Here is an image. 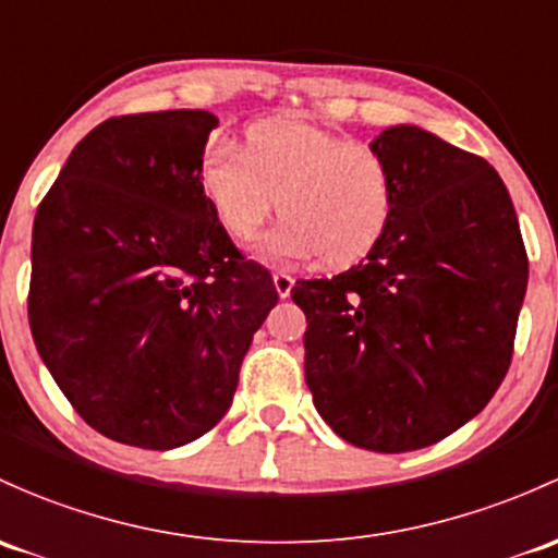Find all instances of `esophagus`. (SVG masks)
I'll return each instance as SVG.
<instances>
[{
    "instance_id": "1",
    "label": "esophagus",
    "mask_w": 558,
    "mask_h": 558,
    "mask_svg": "<svg viewBox=\"0 0 558 558\" xmlns=\"http://www.w3.org/2000/svg\"><path fill=\"white\" fill-rule=\"evenodd\" d=\"M272 283H275V291H278L280 299L291 296V289H294V278H291L289 272H275Z\"/></svg>"
}]
</instances>
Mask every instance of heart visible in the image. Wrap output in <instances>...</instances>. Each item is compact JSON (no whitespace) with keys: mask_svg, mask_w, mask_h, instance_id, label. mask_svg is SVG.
Returning <instances> with one entry per match:
<instances>
[{"mask_svg":"<svg viewBox=\"0 0 558 558\" xmlns=\"http://www.w3.org/2000/svg\"><path fill=\"white\" fill-rule=\"evenodd\" d=\"M197 190L232 240L254 238L278 197L283 219L256 243L269 264L324 254L328 267H348L379 243L396 208V179L377 149L299 117L251 122L243 149L210 141Z\"/></svg>","mask_w":558,"mask_h":558,"instance_id":"b5f03b06","label":"heart"}]
</instances>
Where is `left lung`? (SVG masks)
Listing matches in <instances>:
<instances>
[{
    "label": "left lung",
    "mask_w": 558,
    "mask_h": 558,
    "mask_svg": "<svg viewBox=\"0 0 558 558\" xmlns=\"http://www.w3.org/2000/svg\"><path fill=\"white\" fill-rule=\"evenodd\" d=\"M396 179L379 243L348 272L296 280L304 379L337 436L361 449L441 441L489 403L526 294L524 240L484 157L417 125L372 141Z\"/></svg>",
    "instance_id": "8db88e82"
}]
</instances>
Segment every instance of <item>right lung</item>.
<instances>
[{
  "instance_id": "add662e5",
  "label": "right lung",
  "mask_w": 558,
  "mask_h": 558,
  "mask_svg": "<svg viewBox=\"0 0 558 558\" xmlns=\"http://www.w3.org/2000/svg\"><path fill=\"white\" fill-rule=\"evenodd\" d=\"M216 125L203 109L111 117L34 219V344L80 417L128 447H184L225 417L278 304L197 190Z\"/></svg>"
}]
</instances>
